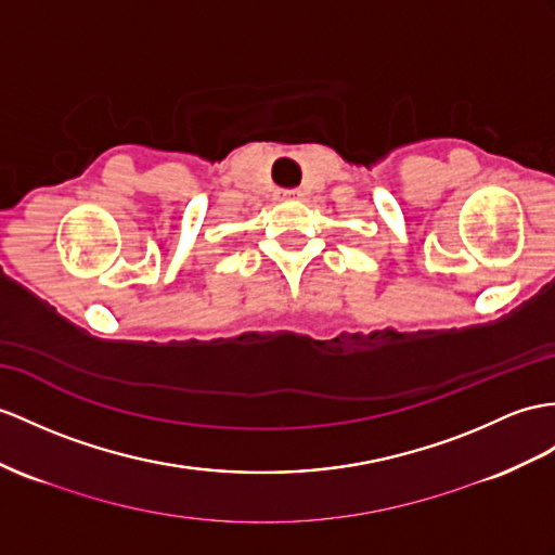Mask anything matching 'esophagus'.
Here are the masks:
<instances>
[{"mask_svg":"<svg viewBox=\"0 0 555 555\" xmlns=\"http://www.w3.org/2000/svg\"><path fill=\"white\" fill-rule=\"evenodd\" d=\"M304 193L299 191V188H292V191H282V199H301Z\"/></svg>","mask_w":555,"mask_h":555,"instance_id":"34e87169","label":"esophagus"}]
</instances>
